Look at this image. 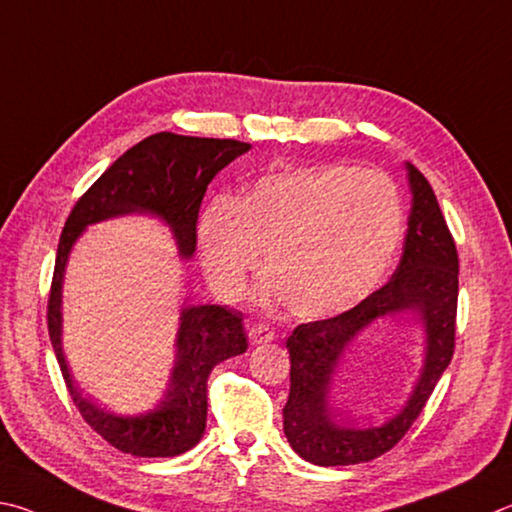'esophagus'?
<instances>
[{
	"label": "esophagus",
	"instance_id": "obj_1",
	"mask_svg": "<svg viewBox=\"0 0 512 512\" xmlns=\"http://www.w3.org/2000/svg\"><path fill=\"white\" fill-rule=\"evenodd\" d=\"M247 335L251 344H270L276 339V330L267 324H251Z\"/></svg>",
	"mask_w": 512,
	"mask_h": 512
}]
</instances>
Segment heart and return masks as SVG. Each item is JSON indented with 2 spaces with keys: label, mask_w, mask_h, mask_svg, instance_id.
Wrapping results in <instances>:
<instances>
[{
  "label": "heart",
  "mask_w": 512,
  "mask_h": 512,
  "mask_svg": "<svg viewBox=\"0 0 512 512\" xmlns=\"http://www.w3.org/2000/svg\"><path fill=\"white\" fill-rule=\"evenodd\" d=\"M202 263L224 299H238L261 261L263 301L301 319L344 315L378 288L405 236L398 186L378 170L290 166L258 177L236 200L202 211Z\"/></svg>",
  "instance_id": "obj_1"
}]
</instances>
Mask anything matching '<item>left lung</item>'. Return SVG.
Returning <instances> with one entry per match:
<instances>
[{
	"label": "left lung",
	"mask_w": 512,
	"mask_h": 512,
	"mask_svg": "<svg viewBox=\"0 0 512 512\" xmlns=\"http://www.w3.org/2000/svg\"><path fill=\"white\" fill-rule=\"evenodd\" d=\"M411 213L400 265L391 281L344 315L310 321L292 330L290 396L283 429L301 459L315 465H355L378 459L409 432L454 355L459 254L432 186L407 164ZM414 311L426 326L424 373L408 405L380 428H353L335 421L327 409L332 373L352 339L375 318Z\"/></svg>",
	"instance_id": "obj_1"
}]
</instances>
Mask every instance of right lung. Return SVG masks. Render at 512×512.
Wrapping results in <instances>:
<instances>
[{"instance_id": "1", "label": "right lung", "mask_w": 512, "mask_h": 512, "mask_svg": "<svg viewBox=\"0 0 512 512\" xmlns=\"http://www.w3.org/2000/svg\"><path fill=\"white\" fill-rule=\"evenodd\" d=\"M251 146L233 139H202L159 132L114 161L74 204L62 229L53 270L47 324L69 396L85 423L116 450L146 459H166L191 450L206 427V380L220 362L247 351L242 315L224 306H186L179 317L177 360L164 400L141 416H116L85 398L62 353V279L69 251L89 224L128 213L164 220L182 258L197 240V213L211 179Z\"/></svg>"}]
</instances>
